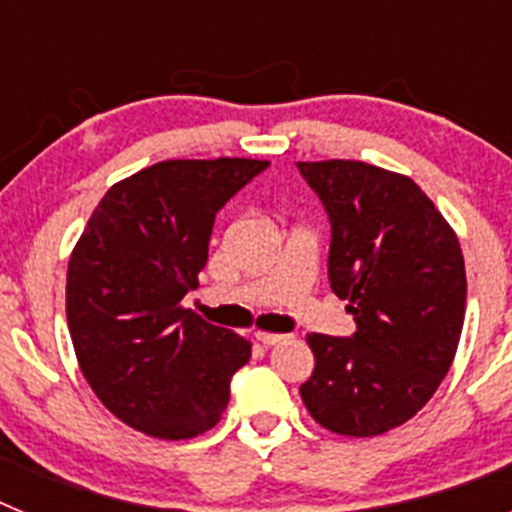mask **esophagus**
Masks as SVG:
<instances>
[{
    "instance_id": "esophagus-1",
    "label": "esophagus",
    "mask_w": 512,
    "mask_h": 512,
    "mask_svg": "<svg viewBox=\"0 0 512 512\" xmlns=\"http://www.w3.org/2000/svg\"><path fill=\"white\" fill-rule=\"evenodd\" d=\"M253 338L259 343H264V346H277V343H282L287 336H282V333H271V330H256Z\"/></svg>"
}]
</instances>
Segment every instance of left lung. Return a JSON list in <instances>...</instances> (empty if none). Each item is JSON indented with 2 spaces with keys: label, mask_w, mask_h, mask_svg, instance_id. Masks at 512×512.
Wrapping results in <instances>:
<instances>
[{
  "label": "left lung",
  "mask_w": 512,
  "mask_h": 512,
  "mask_svg": "<svg viewBox=\"0 0 512 512\" xmlns=\"http://www.w3.org/2000/svg\"><path fill=\"white\" fill-rule=\"evenodd\" d=\"M330 220V289L348 300L351 338L310 333L307 413L338 436L408 423L459 346L467 271L451 225L410 176L364 161H300Z\"/></svg>",
  "instance_id": "1"
}]
</instances>
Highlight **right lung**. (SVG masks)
Wrapping results in <instances>:
<instances>
[{
	"label": "right lung",
	"instance_id": "obj_1",
	"mask_svg": "<svg viewBox=\"0 0 512 512\" xmlns=\"http://www.w3.org/2000/svg\"><path fill=\"white\" fill-rule=\"evenodd\" d=\"M269 166L174 158L112 184L66 274L81 374L115 418L164 441L210 431L251 343L182 307L207 264L220 207Z\"/></svg>",
	"mask_w": 512,
	"mask_h": 512
}]
</instances>
